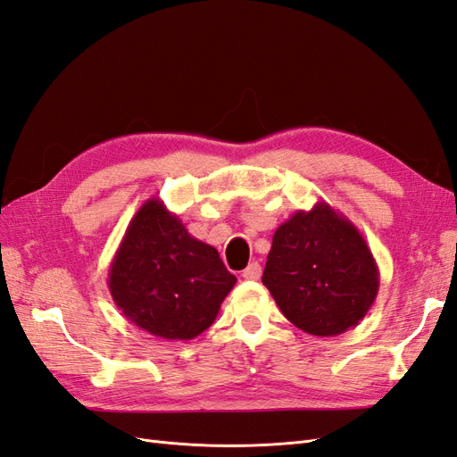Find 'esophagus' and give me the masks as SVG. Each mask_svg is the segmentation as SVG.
Here are the masks:
<instances>
[{"instance_id": "esophagus-1", "label": "esophagus", "mask_w": 457, "mask_h": 457, "mask_svg": "<svg viewBox=\"0 0 457 457\" xmlns=\"http://www.w3.org/2000/svg\"><path fill=\"white\" fill-rule=\"evenodd\" d=\"M242 278L245 280H259L261 278V265L259 262H250L244 270H242Z\"/></svg>"}]
</instances>
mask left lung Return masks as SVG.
<instances>
[{
	"mask_svg": "<svg viewBox=\"0 0 457 457\" xmlns=\"http://www.w3.org/2000/svg\"><path fill=\"white\" fill-rule=\"evenodd\" d=\"M262 284L294 326L331 337L368 314L379 269L361 230L322 200L276 228Z\"/></svg>",
	"mask_w": 457,
	"mask_h": 457,
	"instance_id": "1",
	"label": "left lung"
}]
</instances>
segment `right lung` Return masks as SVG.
Segmentation results:
<instances>
[{"label":"right lung","instance_id":"add662e5","mask_svg":"<svg viewBox=\"0 0 457 457\" xmlns=\"http://www.w3.org/2000/svg\"><path fill=\"white\" fill-rule=\"evenodd\" d=\"M237 284L213 245L190 237L158 198L146 200L108 269L116 307L148 334L188 341L210 328Z\"/></svg>","mask_w":457,"mask_h":457}]
</instances>
